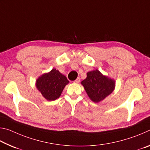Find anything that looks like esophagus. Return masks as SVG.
<instances>
[{"label":"esophagus","mask_w":150,"mask_h":150,"mask_svg":"<svg viewBox=\"0 0 150 150\" xmlns=\"http://www.w3.org/2000/svg\"><path fill=\"white\" fill-rule=\"evenodd\" d=\"M80 80H81V78L80 77H78V78H77V79H76L75 81H74V83H79L80 82Z\"/></svg>","instance_id":"obj_1"}]
</instances>
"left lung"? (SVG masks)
Returning <instances> with one entry per match:
<instances>
[{"instance_id":"8db88e82","label":"left lung","mask_w":150,"mask_h":150,"mask_svg":"<svg viewBox=\"0 0 150 150\" xmlns=\"http://www.w3.org/2000/svg\"><path fill=\"white\" fill-rule=\"evenodd\" d=\"M86 93L94 103H98L105 99L113 92L115 81L107 76L103 75L96 69L87 73V78L81 81Z\"/></svg>"}]
</instances>
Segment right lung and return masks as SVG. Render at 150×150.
I'll use <instances>...</instances> for the list:
<instances>
[{"instance_id":"obj_1","label":"right lung","mask_w":150,"mask_h":150,"mask_svg":"<svg viewBox=\"0 0 150 150\" xmlns=\"http://www.w3.org/2000/svg\"><path fill=\"white\" fill-rule=\"evenodd\" d=\"M69 83L65 75L58 70L53 69L39 77L35 85L45 99L52 101L59 97L63 88Z\"/></svg>"}]
</instances>
